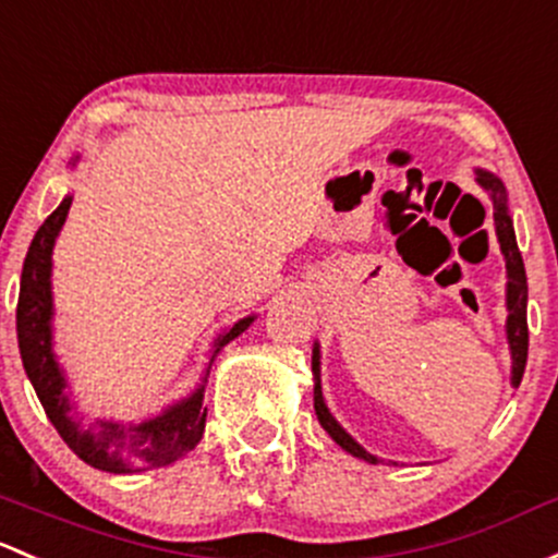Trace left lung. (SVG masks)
<instances>
[{
	"mask_svg": "<svg viewBox=\"0 0 558 558\" xmlns=\"http://www.w3.org/2000/svg\"><path fill=\"white\" fill-rule=\"evenodd\" d=\"M478 173V184L489 192L492 205H495V232L497 240H500V251L506 256V269H508V291H506V304H508V320H506V333H508V344H511V385L519 387L521 377H524V366H526V350H530V328H526V272H524V259H521V251L515 245V232H513V221L511 214H508V195L506 186L497 175L486 173V171H476ZM320 350L315 344L313 350V374H315V390H313V401H315V414H318V422L324 425V430L333 441L339 444L344 451H350L353 457H361L366 462H377V457L368 454L361 444L339 425L337 420L331 417L328 412L326 401H324V390H320Z\"/></svg>",
	"mask_w": 558,
	"mask_h": 558,
	"instance_id": "8db88e82",
	"label": "left lung"
}]
</instances>
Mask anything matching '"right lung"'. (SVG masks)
Returning <instances> with one entry per match:
<instances>
[{
  "mask_svg": "<svg viewBox=\"0 0 558 558\" xmlns=\"http://www.w3.org/2000/svg\"><path fill=\"white\" fill-rule=\"evenodd\" d=\"M72 197H63V203L52 210L34 234L28 245L26 262L21 272V296H17L15 324H17V348H21L23 368L37 390L39 403H43L47 420L52 422L66 447L85 460L87 465L107 473H138L149 468L171 465L181 460L186 451L197 447L205 430L203 407L205 385L197 387L190 398L173 403L157 417L138 422V425H122V422L96 420L85 425L74 403L69 398V383L63 377V368L58 366L56 353H52V245H56L58 232L66 221ZM256 315L240 318L232 328L219 333L214 342V363L216 353L234 337L254 324ZM205 383V379H203Z\"/></svg>",
  "mask_w": 558,
  "mask_h": 558,
  "instance_id": "add662e5",
  "label": "right lung"
}]
</instances>
